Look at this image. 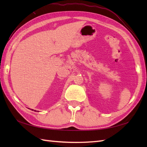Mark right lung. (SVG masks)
<instances>
[{
    "label": "right lung",
    "mask_w": 147,
    "mask_h": 147,
    "mask_svg": "<svg viewBox=\"0 0 147 147\" xmlns=\"http://www.w3.org/2000/svg\"><path fill=\"white\" fill-rule=\"evenodd\" d=\"M32 111H33V109H32Z\"/></svg>",
    "instance_id": "add662e5"
}]
</instances>
